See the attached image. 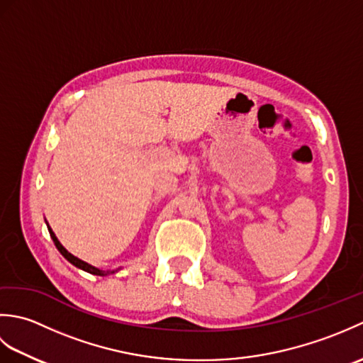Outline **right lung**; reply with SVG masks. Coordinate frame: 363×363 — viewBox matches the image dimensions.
<instances>
[{"instance_id":"obj_1","label":"right lung","mask_w":363,"mask_h":363,"mask_svg":"<svg viewBox=\"0 0 363 363\" xmlns=\"http://www.w3.org/2000/svg\"><path fill=\"white\" fill-rule=\"evenodd\" d=\"M46 226H48L50 235H51V238H52L54 245H56V248L59 250V252L62 254V256H64L68 262H70L72 265H74L76 268H79V269H84V272H87V273H90V274H96V276H107V274H112V273H115V269H113V272H109V269H107V272H104V269H99V268H96V267H94V265L87 264V262H84V260L78 259L76 256H73V254H72V252H68V251L64 248V246H62V243H60V242L57 240L56 234L52 233V229L50 228L48 223H46Z\"/></svg>"}]
</instances>
